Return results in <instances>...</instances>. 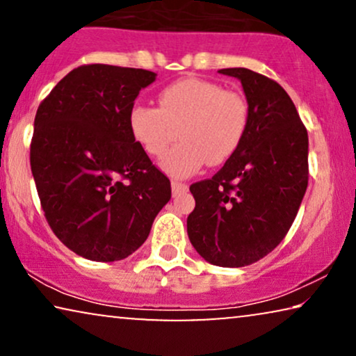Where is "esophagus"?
<instances>
[{"mask_svg":"<svg viewBox=\"0 0 356 356\" xmlns=\"http://www.w3.org/2000/svg\"><path fill=\"white\" fill-rule=\"evenodd\" d=\"M188 189V184L186 183H179V181H172V191H173V196H178V194L184 193Z\"/></svg>","mask_w":356,"mask_h":356,"instance_id":"1","label":"esophagus"}]
</instances>
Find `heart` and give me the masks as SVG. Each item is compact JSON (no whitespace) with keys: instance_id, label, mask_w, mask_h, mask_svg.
<instances>
[{"instance_id":"1","label":"heart","mask_w":356,"mask_h":356,"mask_svg":"<svg viewBox=\"0 0 356 356\" xmlns=\"http://www.w3.org/2000/svg\"><path fill=\"white\" fill-rule=\"evenodd\" d=\"M159 108L134 105L129 129L152 157H163L162 167L175 178H188L204 165L227 162L240 147L250 123L245 95L199 77H184L163 87Z\"/></svg>"}]
</instances>
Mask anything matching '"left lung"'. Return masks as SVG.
I'll return each instance as SVG.
<instances>
[{
    "label": "left lung",
    "mask_w": 356,
    "mask_h": 356,
    "mask_svg": "<svg viewBox=\"0 0 356 356\" xmlns=\"http://www.w3.org/2000/svg\"><path fill=\"white\" fill-rule=\"evenodd\" d=\"M250 106L246 136L211 179L189 186L191 245L207 262L243 267L289 233L308 188V131L284 87L246 67H227Z\"/></svg>",
    "instance_id": "obj_1"
}]
</instances>
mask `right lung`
Wrapping results in <instances>:
<instances>
[{"instance_id": "1", "label": "right lung", "mask_w": 356, "mask_h": 356, "mask_svg": "<svg viewBox=\"0 0 356 356\" xmlns=\"http://www.w3.org/2000/svg\"><path fill=\"white\" fill-rule=\"evenodd\" d=\"M155 72L84 65L58 82L33 121L31 168L48 225L86 259L121 261L147 240L170 179L129 129Z\"/></svg>"}]
</instances>
